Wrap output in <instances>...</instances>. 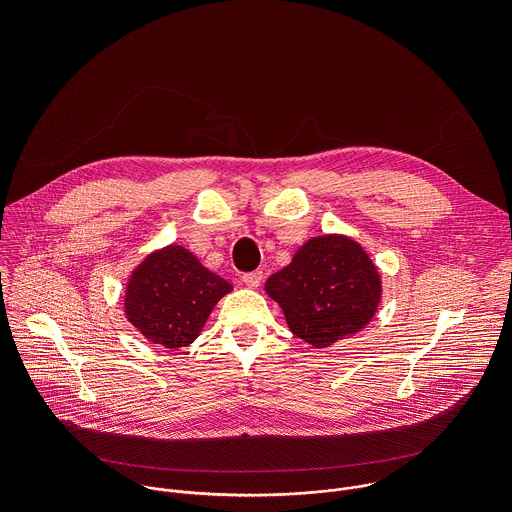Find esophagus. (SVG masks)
Here are the masks:
<instances>
[{
	"mask_svg": "<svg viewBox=\"0 0 512 512\" xmlns=\"http://www.w3.org/2000/svg\"><path fill=\"white\" fill-rule=\"evenodd\" d=\"M261 281H263V271H251V273H245V275H243V283H245L247 287H251V289L259 287Z\"/></svg>",
	"mask_w": 512,
	"mask_h": 512,
	"instance_id": "esophagus-1",
	"label": "esophagus"
}]
</instances>
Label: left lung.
<instances>
[{"mask_svg": "<svg viewBox=\"0 0 512 512\" xmlns=\"http://www.w3.org/2000/svg\"><path fill=\"white\" fill-rule=\"evenodd\" d=\"M289 330L316 348L356 334L381 302V275L356 241L340 235L310 239L287 267L265 283Z\"/></svg>", "mask_w": 512, "mask_h": 512, "instance_id": "obj_1", "label": "left lung"}]
</instances>
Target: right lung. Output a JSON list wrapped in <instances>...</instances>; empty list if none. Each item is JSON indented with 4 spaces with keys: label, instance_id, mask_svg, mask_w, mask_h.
Returning a JSON list of instances; mask_svg holds the SVG:
<instances>
[{
    "label": "right lung",
    "instance_id": "add662e5",
    "mask_svg": "<svg viewBox=\"0 0 512 512\" xmlns=\"http://www.w3.org/2000/svg\"><path fill=\"white\" fill-rule=\"evenodd\" d=\"M231 289L190 251L170 245L145 257L131 273L125 316L150 342L176 350L196 340L216 302Z\"/></svg>",
    "mask_w": 512,
    "mask_h": 512
}]
</instances>
